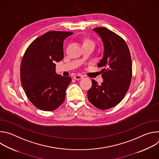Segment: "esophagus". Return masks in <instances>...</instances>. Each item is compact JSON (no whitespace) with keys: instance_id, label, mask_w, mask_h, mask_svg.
<instances>
[{"instance_id":"1","label":"esophagus","mask_w":159,"mask_h":159,"mask_svg":"<svg viewBox=\"0 0 159 159\" xmlns=\"http://www.w3.org/2000/svg\"><path fill=\"white\" fill-rule=\"evenodd\" d=\"M82 78H83V76L82 75H77L74 77V79L75 80H80V79H82Z\"/></svg>"}]
</instances>
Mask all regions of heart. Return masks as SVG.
I'll list each match as a JSON object with an SVG mask.
<instances>
[{"label": "heart", "instance_id": "b5f03b06", "mask_svg": "<svg viewBox=\"0 0 159 159\" xmlns=\"http://www.w3.org/2000/svg\"><path fill=\"white\" fill-rule=\"evenodd\" d=\"M82 43H83V46L84 45H88V44L93 45V46H94V42L93 41V40H92L90 38H84L82 41Z\"/></svg>", "mask_w": 159, "mask_h": 159}]
</instances>
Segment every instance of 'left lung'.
I'll return each mask as SVG.
<instances>
[{"instance_id":"obj_1","label":"left lung","mask_w":159,"mask_h":159,"mask_svg":"<svg viewBox=\"0 0 159 159\" xmlns=\"http://www.w3.org/2000/svg\"><path fill=\"white\" fill-rule=\"evenodd\" d=\"M102 39L104 55L98 67L103 82L101 85L93 80L87 91L89 102L97 108L105 110L119 104L126 95L132 77V62L125 41L111 30L98 27L93 29Z\"/></svg>"}]
</instances>
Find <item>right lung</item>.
I'll return each instance as SVG.
<instances>
[{
    "label": "right lung",
    "mask_w": 159,
    "mask_h": 159,
    "mask_svg": "<svg viewBox=\"0 0 159 159\" xmlns=\"http://www.w3.org/2000/svg\"><path fill=\"white\" fill-rule=\"evenodd\" d=\"M72 32L52 31L34 39L22 57L20 82L30 102L47 111L57 109L64 101L70 77L55 72L56 62L63 58V41Z\"/></svg>",
    "instance_id": "add662e5"
}]
</instances>
